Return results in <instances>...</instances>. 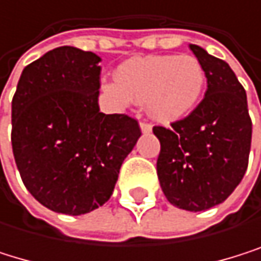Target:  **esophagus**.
<instances>
[{
  "mask_svg": "<svg viewBox=\"0 0 261 261\" xmlns=\"http://www.w3.org/2000/svg\"><path fill=\"white\" fill-rule=\"evenodd\" d=\"M140 129H141L143 134H149L152 130V126L148 124V123H140Z\"/></svg>",
  "mask_w": 261,
  "mask_h": 261,
  "instance_id": "1",
  "label": "esophagus"
}]
</instances>
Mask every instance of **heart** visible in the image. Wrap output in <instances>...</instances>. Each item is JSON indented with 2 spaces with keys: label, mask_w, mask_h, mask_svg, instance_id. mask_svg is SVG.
Returning <instances> with one entry per match:
<instances>
[{
  "label": "heart",
  "mask_w": 261,
  "mask_h": 261,
  "mask_svg": "<svg viewBox=\"0 0 261 261\" xmlns=\"http://www.w3.org/2000/svg\"><path fill=\"white\" fill-rule=\"evenodd\" d=\"M115 81L102 85L110 99L121 107L145 102L152 120L169 124L198 107L207 77L196 57L166 54L126 60L116 68Z\"/></svg>",
  "instance_id": "1"
}]
</instances>
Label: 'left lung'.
Returning <instances> with one entry per match:
<instances>
[{
	"label": "left lung",
	"instance_id": "left-lung-1",
	"mask_svg": "<svg viewBox=\"0 0 261 261\" xmlns=\"http://www.w3.org/2000/svg\"><path fill=\"white\" fill-rule=\"evenodd\" d=\"M207 77V92L187 118L166 129L160 141L157 176L173 205L202 212L224 202L241 182L249 160L252 121L247 98L229 63L190 45Z\"/></svg>",
	"mask_w": 261,
	"mask_h": 261
}]
</instances>
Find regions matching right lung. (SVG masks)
I'll return each instance as SVG.
<instances>
[{
  "label": "right lung",
  "mask_w": 261,
  "mask_h": 261,
  "mask_svg": "<svg viewBox=\"0 0 261 261\" xmlns=\"http://www.w3.org/2000/svg\"><path fill=\"white\" fill-rule=\"evenodd\" d=\"M101 57L74 46L23 70L12 99V149L24 187L46 208L84 215L106 204L141 132L99 110Z\"/></svg>",
  "instance_id": "1"
}]
</instances>
